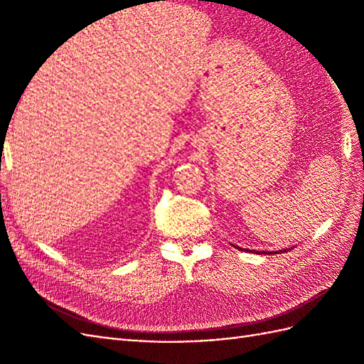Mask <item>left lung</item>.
I'll use <instances>...</instances> for the list:
<instances>
[{"label":"left lung","instance_id":"8db88e82","mask_svg":"<svg viewBox=\"0 0 364 364\" xmlns=\"http://www.w3.org/2000/svg\"><path fill=\"white\" fill-rule=\"evenodd\" d=\"M237 247V246H235ZM240 249V247H238ZM249 252V250H247ZM281 252H290V249H284V250H281ZM257 253H261V252H257ZM264 253H269V255H274V253H279V252H264Z\"/></svg>","mask_w":364,"mask_h":364}]
</instances>
